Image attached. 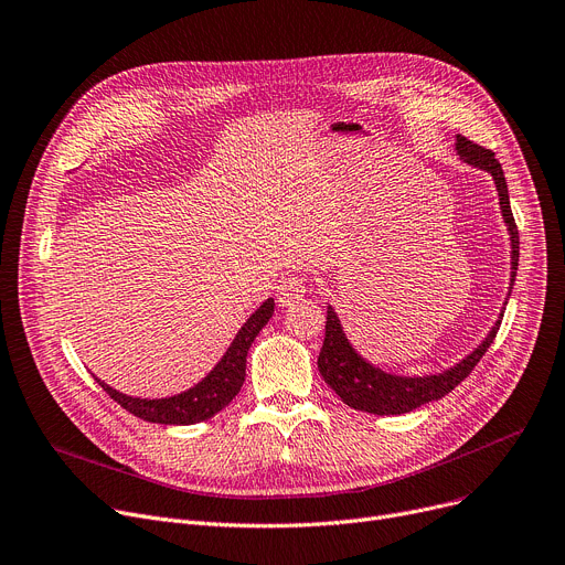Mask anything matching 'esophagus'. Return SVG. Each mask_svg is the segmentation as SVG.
<instances>
[{
    "label": "esophagus",
    "mask_w": 565,
    "mask_h": 565,
    "mask_svg": "<svg viewBox=\"0 0 565 565\" xmlns=\"http://www.w3.org/2000/svg\"><path fill=\"white\" fill-rule=\"evenodd\" d=\"M307 292V284L302 277H295V275H288L279 281L277 286V300L281 307H290L295 302H300L305 298Z\"/></svg>",
    "instance_id": "34e87169"
}]
</instances>
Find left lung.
<instances>
[{
	"label": "left lung",
	"mask_w": 565,
	"mask_h": 565,
	"mask_svg": "<svg viewBox=\"0 0 565 565\" xmlns=\"http://www.w3.org/2000/svg\"><path fill=\"white\" fill-rule=\"evenodd\" d=\"M456 151L465 164L488 171L492 175L497 194H499V211L511 237V286L509 288H513L515 275H518V260H520V235L511 213L509 185H507V178H503V169L497 162L492 151L465 139L462 135L456 137ZM501 318H503V311L499 313V320L492 324L488 337L456 366L441 373L412 377V375L387 373L380 366L366 362L348 341L334 307L328 305V324H324V341L318 354V371L322 380L337 392V396H341V401L354 409L380 414V417H384V414H405L426 403L439 401L441 396H447L451 390H456L488 352L490 343L499 332Z\"/></svg>",
	"instance_id": "1"
}]
</instances>
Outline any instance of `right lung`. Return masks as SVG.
Returning <instances> with one entry per match:
<instances>
[{"label":"right lung","mask_w":565,"mask_h":565,"mask_svg":"<svg viewBox=\"0 0 565 565\" xmlns=\"http://www.w3.org/2000/svg\"><path fill=\"white\" fill-rule=\"evenodd\" d=\"M275 313V300L267 298L247 320L241 330H237L235 339L222 354V360L213 366V371L205 377H201L194 387L164 396V398H139L118 392L109 384H105L100 377L96 382L100 387L118 403L126 407L135 417L151 422V424H164V426H192L201 424L205 419L215 417L220 409H224L241 392L245 382V369H247V352L258 337V332L265 328L267 320Z\"/></svg>","instance_id":"obj_1"}]
</instances>
